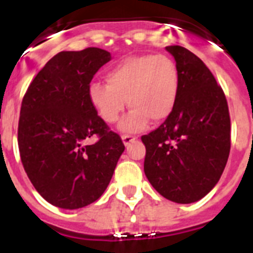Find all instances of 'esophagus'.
I'll return each mask as SVG.
<instances>
[{
  "instance_id": "1",
  "label": "esophagus",
  "mask_w": 253,
  "mask_h": 253,
  "mask_svg": "<svg viewBox=\"0 0 253 253\" xmlns=\"http://www.w3.org/2000/svg\"><path fill=\"white\" fill-rule=\"evenodd\" d=\"M122 139H123V143H124L125 146H129V144H130L131 142H134V140L137 139V138L133 137V135H129V134H124V135L122 137Z\"/></svg>"
}]
</instances>
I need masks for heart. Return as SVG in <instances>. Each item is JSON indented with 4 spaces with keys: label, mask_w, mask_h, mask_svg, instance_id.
<instances>
[{
    "label": "heart",
    "mask_w": 253,
    "mask_h": 253,
    "mask_svg": "<svg viewBox=\"0 0 253 253\" xmlns=\"http://www.w3.org/2000/svg\"><path fill=\"white\" fill-rule=\"evenodd\" d=\"M106 84L92 82L88 99L97 115L114 124L128 102L131 106L120 124L123 131H139L152 122L166 120L175 109L180 90L177 64L166 54L128 57L105 75Z\"/></svg>",
    "instance_id": "1"
}]
</instances>
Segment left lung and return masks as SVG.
I'll return each instance as SVG.
<instances>
[{
  "label": "left lung",
  "mask_w": 253,
  "mask_h": 253,
  "mask_svg": "<svg viewBox=\"0 0 253 253\" xmlns=\"http://www.w3.org/2000/svg\"><path fill=\"white\" fill-rule=\"evenodd\" d=\"M180 73L171 115L143 135L144 173L163 198L190 204L204 198L222 176L231 151L225 95L202 59L180 45L166 46Z\"/></svg>",
  "instance_id": "obj_1"
}]
</instances>
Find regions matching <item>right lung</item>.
<instances>
[{
	"label": "right lung",
	"instance_id": "obj_1",
	"mask_svg": "<svg viewBox=\"0 0 253 253\" xmlns=\"http://www.w3.org/2000/svg\"><path fill=\"white\" fill-rule=\"evenodd\" d=\"M109 51H60L24 95L17 142L22 166L38 193L54 207L78 209L104 194L125 147L88 99ZM96 137L93 145L85 142Z\"/></svg>",
	"mask_w": 253,
	"mask_h": 253
}]
</instances>
